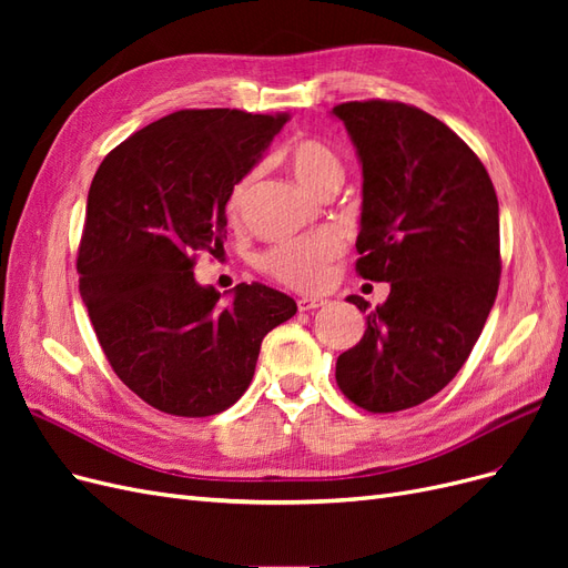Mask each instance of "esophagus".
<instances>
[{"label":"esophagus","mask_w":568,"mask_h":568,"mask_svg":"<svg viewBox=\"0 0 568 568\" xmlns=\"http://www.w3.org/2000/svg\"><path fill=\"white\" fill-rule=\"evenodd\" d=\"M322 305H326V301L324 298H298V311L301 313H311V311H317V307H322Z\"/></svg>","instance_id":"1"}]
</instances>
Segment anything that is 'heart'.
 Here are the masks:
<instances>
[{
    "label": "heart",
    "mask_w": 568,
    "mask_h": 568,
    "mask_svg": "<svg viewBox=\"0 0 568 568\" xmlns=\"http://www.w3.org/2000/svg\"><path fill=\"white\" fill-rule=\"evenodd\" d=\"M286 163L291 173L311 194H320L326 184L341 182L343 168L336 151L315 136H298L286 146ZM261 178V168H251L246 175L239 178L227 199V213L239 220L246 211V203L253 194V186ZM343 253L341 236L334 232H320L294 242H282L267 248L257 265L272 280L296 291H317L329 280V265Z\"/></svg>",
    "instance_id": "obj_1"
}]
</instances>
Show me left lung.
Masks as SVG:
<instances>
[{
    "label": "left lung",
    "mask_w": 568,
    "mask_h": 568,
    "mask_svg": "<svg viewBox=\"0 0 568 568\" xmlns=\"http://www.w3.org/2000/svg\"><path fill=\"white\" fill-rule=\"evenodd\" d=\"M334 115L365 178L355 272L390 282L363 341L338 355L336 384L386 415L434 398L467 363L500 286V213L484 163L432 113L367 99Z\"/></svg>",
    "instance_id": "left-lung-1"
}]
</instances>
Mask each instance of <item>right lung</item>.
Returning <instances> with one entry per match:
<instances>
[{"label":"right lung","instance_id":"1","mask_svg":"<svg viewBox=\"0 0 568 568\" xmlns=\"http://www.w3.org/2000/svg\"><path fill=\"white\" fill-rule=\"evenodd\" d=\"M288 113L182 109L101 161L78 246L80 294L111 369L173 417H211L248 388L261 343L296 301L261 282L234 301L194 280L225 244V205Z\"/></svg>","mask_w":568,"mask_h":568}]
</instances>
